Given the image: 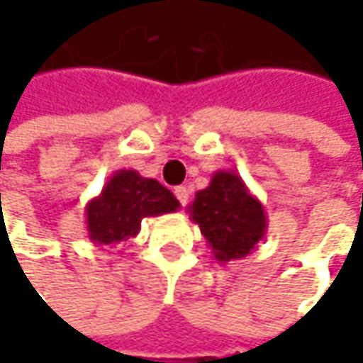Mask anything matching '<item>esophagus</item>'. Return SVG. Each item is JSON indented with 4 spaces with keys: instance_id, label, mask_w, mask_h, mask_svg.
<instances>
[{
    "instance_id": "obj_1",
    "label": "esophagus",
    "mask_w": 363,
    "mask_h": 363,
    "mask_svg": "<svg viewBox=\"0 0 363 363\" xmlns=\"http://www.w3.org/2000/svg\"><path fill=\"white\" fill-rule=\"evenodd\" d=\"M175 198L179 200L182 206H186L189 202V191L188 188H184V186H179V188H175Z\"/></svg>"
}]
</instances>
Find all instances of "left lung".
Listing matches in <instances>:
<instances>
[{"label":"left lung","mask_w":363,"mask_h":363,"mask_svg":"<svg viewBox=\"0 0 363 363\" xmlns=\"http://www.w3.org/2000/svg\"><path fill=\"white\" fill-rule=\"evenodd\" d=\"M218 262L248 257L267 236V212L236 172L218 169L188 206Z\"/></svg>","instance_id":"8db88e82"}]
</instances>
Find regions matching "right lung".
I'll return each mask as SVG.
<instances>
[{
	"label": "right lung",
	"mask_w": 363,
	"mask_h": 363,
	"mask_svg": "<svg viewBox=\"0 0 363 363\" xmlns=\"http://www.w3.org/2000/svg\"><path fill=\"white\" fill-rule=\"evenodd\" d=\"M179 202L157 179L135 169H119L103 191L86 203V230L96 246L129 242L141 230V220L169 214Z\"/></svg>",
	"instance_id": "obj_1"
}]
</instances>
